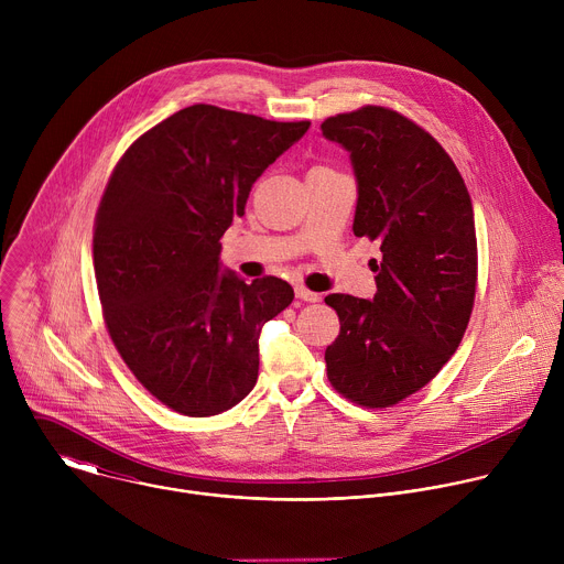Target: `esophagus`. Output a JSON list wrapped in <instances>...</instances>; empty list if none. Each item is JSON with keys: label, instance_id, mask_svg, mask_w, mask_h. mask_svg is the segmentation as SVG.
I'll return each instance as SVG.
<instances>
[{"label": "esophagus", "instance_id": "esophagus-1", "mask_svg": "<svg viewBox=\"0 0 564 564\" xmlns=\"http://www.w3.org/2000/svg\"><path fill=\"white\" fill-rule=\"evenodd\" d=\"M294 292H296V299H301V301H307V303H314V301H318V299H321V294H316V292H310L307 288H296Z\"/></svg>", "mask_w": 564, "mask_h": 564}]
</instances>
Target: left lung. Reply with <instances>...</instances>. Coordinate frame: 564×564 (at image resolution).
Here are the masks:
<instances>
[{"instance_id":"obj_1","label":"left lung","mask_w":564,"mask_h":564,"mask_svg":"<svg viewBox=\"0 0 564 564\" xmlns=\"http://www.w3.org/2000/svg\"><path fill=\"white\" fill-rule=\"evenodd\" d=\"M350 153L352 231L381 243L377 294H330L341 333L326 350L330 383L368 409L426 386L457 350L475 299L477 243L466 185L442 144L409 118L364 107L321 124Z\"/></svg>"}]
</instances>
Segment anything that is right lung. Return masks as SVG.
I'll use <instances>...</instances> for the list:
<instances>
[{
    "label": "right lung",
    "instance_id": "obj_1",
    "mask_svg": "<svg viewBox=\"0 0 564 564\" xmlns=\"http://www.w3.org/2000/svg\"><path fill=\"white\" fill-rule=\"evenodd\" d=\"M310 122L194 105L140 135L102 196L94 268L109 335L165 406L212 417L259 377V337L294 290L223 270L220 236Z\"/></svg>",
    "mask_w": 564,
    "mask_h": 564
}]
</instances>
